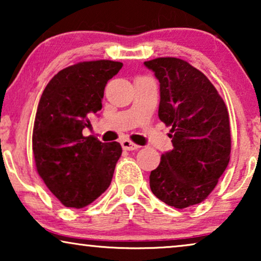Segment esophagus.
Wrapping results in <instances>:
<instances>
[{
	"label": "esophagus",
	"mask_w": 261,
	"mask_h": 261,
	"mask_svg": "<svg viewBox=\"0 0 261 261\" xmlns=\"http://www.w3.org/2000/svg\"><path fill=\"white\" fill-rule=\"evenodd\" d=\"M121 146H122V148L124 151H134V149H138L140 148V146L134 144V142H132L129 140H123L121 141Z\"/></svg>",
	"instance_id": "esophagus-1"
}]
</instances>
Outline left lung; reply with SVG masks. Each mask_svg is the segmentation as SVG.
<instances>
[{"label":"left lung","instance_id":"obj_1","mask_svg":"<svg viewBox=\"0 0 261 261\" xmlns=\"http://www.w3.org/2000/svg\"><path fill=\"white\" fill-rule=\"evenodd\" d=\"M160 83L159 119L171 126L173 149L149 176L155 197L174 208L208 197L230 158L229 115L215 87L201 71L178 58L145 62Z\"/></svg>","mask_w":261,"mask_h":261}]
</instances>
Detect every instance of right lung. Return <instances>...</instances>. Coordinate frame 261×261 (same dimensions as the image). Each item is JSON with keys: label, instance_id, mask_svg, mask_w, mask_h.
<instances>
[{"label": "right lung", "instance_id": "1", "mask_svg": "<svg viewBox=\"0 0 261 261\" xmlns=\"http://www.w3.org/2000/svg\"><path fill=\"white\" fill-rule=\"evenodd\" d=\"M123 64L94 60L63 69L48 82L35 114V166L49 191L69 208H83L112 183L119 142L84 137L89 117L102 109L107 82Z\"/></svg>", "mask_w": 261, "mask_h": 261}]
</instances>
